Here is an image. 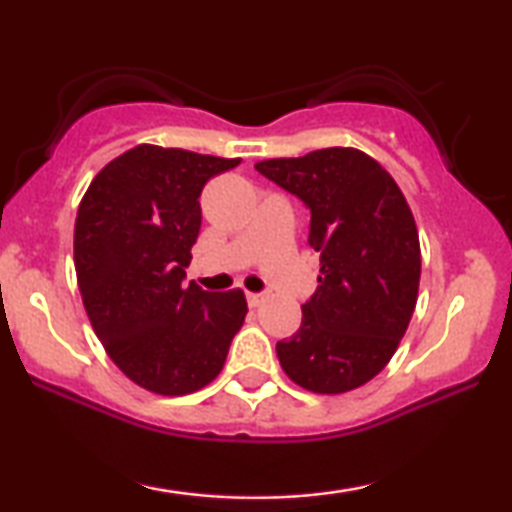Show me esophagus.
Wrapping results in <instances>:
<instances>
[{
	"instance_id": "obj_1",
	"label": "esophagus",
	"mask_w": 512,
	"mask_h": 512,
	"mask_svg": "<svg viewBox=\"0 0 512 512\" xmlns=\"http://www.w3.org/2000/svg\"><path fill=\"white\" fill-rule=\"evenodd\" d=\"M265 300V296L263 293H247V303H249V307H258Z\"/></svg>"
}]
</instances>
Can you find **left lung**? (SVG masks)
<instances>
[{"label": "left lung", "instance_id": "obj_1", "mask_svg": "<svg viewBox=\"0 0 512 512\" xmlns=\"http://www.w3.org/2000/svg\"><path fill=\"white\" fill-rule=\"evenodd\" d=\"M256 170L310 209L319 286L303 324L277 342L284 373L314 394H345L394 356L417 305L422 251L408 200L391 174L352 146L270 158Z\"/></svg>", "mask_w": 512, "mask_h": 512}]
</instances>
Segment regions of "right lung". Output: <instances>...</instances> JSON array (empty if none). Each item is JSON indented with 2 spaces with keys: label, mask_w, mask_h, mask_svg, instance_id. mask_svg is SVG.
<instances>
[{
  "label": "right lung",
  "mask_w": 512,
  "mask_h": 512,
  "mask_svg": "<svg viewBox=\"0 0 512 512\" xmlns=\"http://www.w3.org/2000/svg\"><path fill=\"white\" fill-rule=\"evenodd\" d=\"M240 158L139 144L104 165L83 195L74 265L90 324L139 387L184 396L207 387L247 317L240 289L186 284L200 193Z\"/></svg>",
  "instance_id": "obj_1"
}]
</instances>
